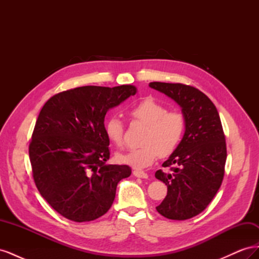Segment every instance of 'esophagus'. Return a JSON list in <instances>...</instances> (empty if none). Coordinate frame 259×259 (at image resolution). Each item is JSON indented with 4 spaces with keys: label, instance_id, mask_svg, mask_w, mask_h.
Listing matches in <instances>:
<instances>
[{
    "label": "esophagus",
    "instance_id": "obj_1",
    "mask_svg": "<svg viewBox=\"0 0 259 259\" xmlns=\"http://www.w3.org/2000/svg\"><path fill=\"white\" fill-rule=\"evenodd\" d=\"M133 174H134L135 177H138V178H145V179L148 178V174L145 173V171H143V170L135 169L134 171H133Z\"/></svg>",
    "mask_w": 259,
    "mask_h": 259
}]
</instances>
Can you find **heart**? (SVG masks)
<instances>
[{
	"label": "heart",
	"instance_id": "b5f03b06",
	"mask_svg": "<svg viewBox=\"0 0 259 259\" xmlns=\"http://www.w3.org/2000/svg\"><path fill=\"white\" fill-rule=\"evenodd\" d=\"M130 114L135 120L147 124L142 147L117 153L116 160L134 168H145L159 158L173 153L182 142L185 132V119L177 111H166L158 101L147 98L130 109ZM108 139L117 147L123 145L124 126L117 116H110L105 123Z\"/></svg>",
	"mask_w": 259,
	"mask_h": 259
}]
</instances>
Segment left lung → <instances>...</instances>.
<instances>
[{"label":"left lung","instance_id":"obj_1","mask_svg":"<svg viewBox=\"0 0 259 259\" xmlns=\"http://www.w3.org/2000/svg\"><path fill=\"white\" fill-rule=\"evenodd\" d=\"M149 86L173 99L183 111L184 137L162 164L171 171L156 170L155 178L167 186L156 210L168 219L185 221L204 210L222 186L227 148L221 117L211 100L192 86L162 82Z\"/></svg>","mask_w":259,"mask_h":259}]
</instances>
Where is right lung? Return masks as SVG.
Masks as SVG:
<instances>
[{
	"label": "right lung",
	"mask_w": 259,
	"mask_h": 259,
	"mask_svg": "<svg viewBox=\"0 0 259 259\" xmlns=\"http://www.w3.org/2000/svg\"><path fill=\"white\" fill-rule=\"evenodd\" d=\"M134 85L82 86L46 101L38 114L29 156L35 186L60 215L76 223L105 215L128 165H112L105 133L109 109L135 95Z\"/></svg>",
	"instance_id": "1"
}]
</instances>
